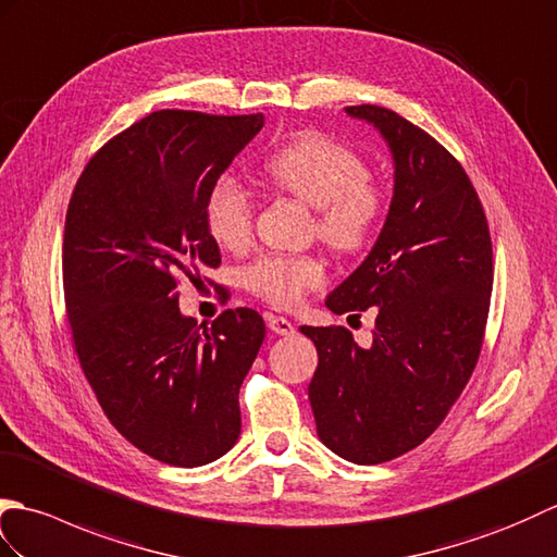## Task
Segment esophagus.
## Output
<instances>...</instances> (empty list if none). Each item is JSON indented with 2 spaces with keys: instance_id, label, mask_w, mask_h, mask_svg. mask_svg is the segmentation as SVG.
Here are the masks:
<instances>
[{
  "instance_id": "1",
  "label": "esophagus",
  "mask_w": 557,
  "mask_h": 557,
  "mask_svg": "<svg viewBox=\"0 0 557 557\" xmlns=\"http://www.w3.org/2000/svg\"><path fill=\"white\" fill-rule=\"evenodd\" d=\"M267 326L271 333H276V336H293L295 333L293 321H288L286 317H269Z\"/></svg>"
}]
</instances>
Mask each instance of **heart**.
<instances>
[{
	"label": "heart",
	"mask_w": 557,
	"mask_h": 557,
	"mask_svg": "<svg viewBox=\"0 0 557 557\" xmlns=\"http://www.w3.org/2000/svg\"><path fill=\"white\" fill-rule=\"evenodd\" d=\"M262 176L271 188L314 207L319 238L338 252L362 250L386 214V190L367 174L362 157L326 135L302 133L278 147ZM252 195L236 178L221 176L209 188L205 226L219 247L243 250L252 238ZM321 281L324 264L314 257L267 255L245 274L247 288L276 307L298 305Z\"/></svg>",
	"instance_id": "heart-1"
}]
</instances>
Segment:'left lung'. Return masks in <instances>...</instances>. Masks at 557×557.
<instances>
[{"label": "left lung", "instance_id": "left-lung-1", "mask_svg": "<svg viewBox=\"0 0 557 557\" xmlns=\"http://www.w3.org/2000/svg\"><path fill=\"white\" fill-rule=\"evenodd\" d=\"M345 111L388 145L393 197L374 247L326 307H376V326L367 348L343 326L300 331L319 352L307 388L319 441L343 460L379 465L434 434L472 376L493 250L474 185L446 147L391 109Z\"/></svg>", "mask_w": 557, "mask_h": 557}]
</instances>
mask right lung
<instances>
[{
    "label": "right lung",
    "instance_id": "right-lung-1",
    "mask_svg": "<svg viewBox=\"0 0 557 557\" xmlns=\"http://www.w3.org/2000/svg\"><path fill=\"white\" fill-rule=\"evenodd\" d=\"M264 116L162 109L97 152L64 228L66 314L109 422L159 462L202 467L240 436L238 393L264 321L226 310L212 329L181 314L178 278L219 267L205 200Z\"/></svg>",
    "mask_w": 557,
    "mask_h": 557
}]
</instances>
